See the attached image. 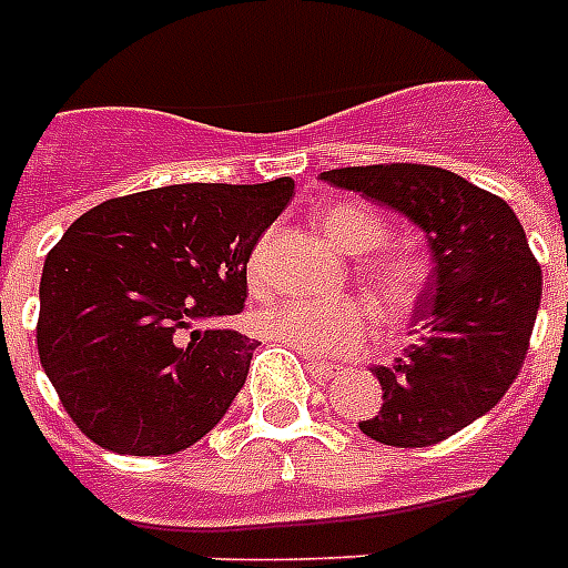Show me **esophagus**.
<instances>
[{"mask_svg": "<svg viewBox=\"0 0 568 568\" xmlns=\"http://www.w3.org/2000/svg\"><path fill=\"white\" fill-rule=\"evenodd\" d=\"M310 372L315 374V377H321V379H333V377H338V374H342V368H338V365H333V363H315V359H310Z\"/></svg>", "mask_w": 568, "mask_h": 568, "instance_id": "1", "label": "esophagus"}]
</instances>
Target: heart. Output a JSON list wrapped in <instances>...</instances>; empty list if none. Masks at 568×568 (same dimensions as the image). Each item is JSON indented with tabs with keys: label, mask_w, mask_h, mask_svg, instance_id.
<instances>
[{
	"label": "heart",
	"mask_w": 568,
	"mask_h": 568,
	"mask_svg": "<svg viewBox=\"0 0 568 568\" xmlns=\"http://www.w3.org/2000/svg\"><path fill=\"white\" fill-rule=\"evenodd\" d=\"M324 235L336 244L342 253L363 256L377 250L388 235L386 217L368 203L342 200L327 205L318 214ZM267 267L265 241L253 250L247 262V276L253 285H262ZM363 283L377 303L383 318L406 321L418 310L424 292H427V267L418 256L404 250H388L368 258L363 265ZM256 329L262 336L274 338L280 345H288L306 356H345L363 351L377 333V318L372 306L359 301L338 303H306L285 301L276 306H265L253 315Z\"/></svg>",
	"instance_id": "b5f03b06"
}]
</instances>
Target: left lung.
<instances>
[{"label":"left lung","instance_id":"obj_1","mask_svg":"<svg viewBox=\"0 0 568 568\" xmlns=\"http://www.w3.org/2000/svg\"><path fill=\"white\" fill-rule=\"evenodd\" d=\"M404 212L427 232L430 283L415 342L377 365L383 406L359 430L395 448H427L489 413L519 377L542 297V271L501 196L430 164H368L321 173Z\"/></svg>","mask_w":568,"mask_h":568}]
</instances>
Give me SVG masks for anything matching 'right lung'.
I'll list each match as a JSON object with an SVG mask.
<instances>
[{"label": "right lung", "instance_id": "add662e5", "mask_svg": "<svg viewBox=\"0 0 568 568\" xmlns=\"http://www.w3.org/2000/svg\"><path fill=\"white\" fill-rule=\"evenodd\" d=\"M294 180L191 182L93 205L49 250L38 354L58 400L100 448L162 457L230 409L256 342L209 321L247 301V262Z\"/></svg>", "mask_w": 568, "mask_h": 568}]
</instances>
